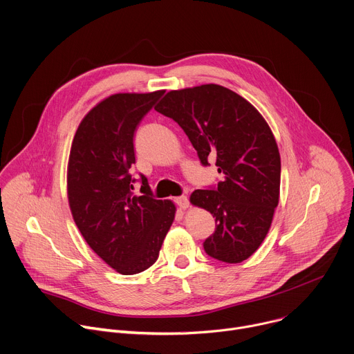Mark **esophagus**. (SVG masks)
<instances>
[{"label": "esophagus", "instance_id": "1", "mask_svg": "<svg viewBox=\"0 0 354 354\" xmlns=\"http://www.w3.org/2000/svg\"><path fill=\"white\" fill-rule=\"evenodd\" d=\"M175 203L179 206V209L185 210L189 207V199L186 196H178L175 198Z\"/></svg>", "mask_w": 354, "mask_h": 354}]
</instances>
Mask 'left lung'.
<instances>
[{
    "instance_id": "obj_1",
    "label": "left lung",
    "mask_w": 354,
    "mask_h": 354,
    "mask_svg": "<svg viewBox=\"0 0 354 354\" xmlns=\"http://www.w3.org/2000/svg\"><path fill=\"white\" fill-rule=\"evenodd\" d=\"M155 110L176 121L202 165L216 160L223 180L198 189L190 203L216 218L203 243L212 259L237 264L264 241L279 201L281 158L264 117L233 90L202 84L167 93Z\"/></svg>"
}]
</instances>
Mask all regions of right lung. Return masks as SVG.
Returning a JSON list of instances; mask_svg holds the SVG:
<instances>
[{"label":"right lung","instance_id":"right-lung-1","mask_svg":"<svg viewBox=\"0 0 354 354\" xmlns=\"http://www.w3.org/2000/svg\"><path fill=\"white\" fill-rule=\"evenodd\" d=\"M118 93L93 107L75 134L68 165V198L73 220L90 248L122 275L138 274L158 259L175 218L171 201H156L141 175L134 194V134L164 95Z\"/></svg>","mask_w":354,"mask_h":354}]
</instances>
